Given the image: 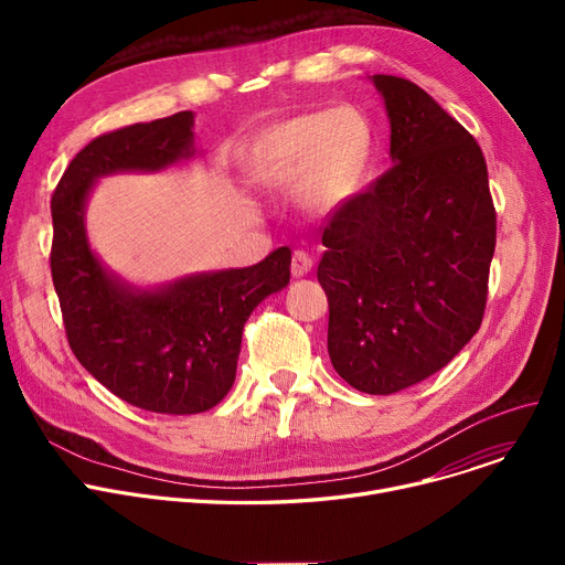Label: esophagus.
I'll use <instances>...</instances> for the list:
<instances>
[{
    "mask_svg": "<svg viewBox=\"0 0 565 565\" xmlns=\"http://www.w3.org/2000/svg\"><path fill=\"white\" fill-rule=\"evenodd\" d=\"M311 265H313V260H311V256L307 252H302V249H295L292 252V260H290L292 277H305L311 270Z\"/></svg>",
    "mask_w": 565,
    "mask_h": 565,
    "instance_id": "obj_1",
    "label": "esophagus"
}]
</instances>
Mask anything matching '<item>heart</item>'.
<instances>
[{
	"instance_id": "1",
	"label": "heart",
	"mask_w": 565,
	"mask_h": 565,
	"mask_svg": "<svg viewBox=\"0 0 565 565\" xmlns=\"http://www.w3.org/2000/svg\"><path fill=\"white\" fill-rule=\"evenodd\" d=\"M373 158V128L362 109L341 105L267 128L249 158L252 181L270 192L300 188L311 211H334L364 185Z\"/></svg>"
}]
</instances>
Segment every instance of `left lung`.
Instances as JSON below:
<instances>
[{"mask_svg":"<svg viewBox=\"0 0 565 565\" xmlns=\"http://www.w3.org/2000/svg\"><path fill=\"white\" fill-rule=\"evenodd\" d=\"M371 79L394 164L324 224L318 281L332 366L384 396L447 366L479 332L497 213L477 139L414 82Z\"/></svg>","mask_w":565,"mask_h":565,"instance_id":"obj_1","label":"left lung"}]
</instances>
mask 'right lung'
<instances>
[{"instance_id":"add662e5","label":"right lung","mask_w":565,"mask_h":565,"mask_svg":"<svg viewBox=\"0 0 565 565\" xmlns=\"http://www.w3.org/2000/svg\"><path fill=\"white\" fill-rule=\"evenodd\" d=\"M194 116L178 111L111 130L71 160L52 194V284L77 362L114 396L158 414L215 407L233 387L252 311L290 281V249L241 270L137 290L86 243L84 203L98 175L158 171L190 158Z\"/></svg>"}]
</instances>
